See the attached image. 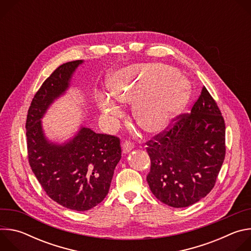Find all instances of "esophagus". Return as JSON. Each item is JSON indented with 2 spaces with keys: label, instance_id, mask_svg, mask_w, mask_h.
<instances>
[{
  "label": "esophagus",
  "instance_id": "esophagus-1",
  "mask_svg": "<svg viewBox=\"0 0 251 251\" xmlns=\"http://www.w3.org/2000/svg\"><path fill=\"white\" fill-rule=\"evenodd\" d=\"M133 148H134V145L132 144V143L129 141H126L122 146V152H123V154H128Z\"/></svg>",
  "mask_w": 251,
  "mask_h": 251
}]
</instances>
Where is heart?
Here are the masks:
<instances>
[{"instance_id": "1", "label": "heart", "mask_w": 251, "mask_h": 251, "mask_svg": "<svg viewBox=\"0 0 251 251\" xmlns=\"http://www.w3.org/2000/svg\"><path fill=\"white\" fill-rule=\"evenodd\" d=\"M105 85L111 97L133 103L135 123L146 133L156 134L168 127L187 105L191 96L189 81L162 63H137L108 74ZM95 104L102 116L113 122L120 115L118 105L98 94Z\"/></svg>"}]
</instances>
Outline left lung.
<instances>
[{"label": "left lung", "instance_id": "8db88e82", "mask_svg": "<svg viewBox=\"0 0 251 251\" xmlns=\"http://www.w3.org/2000/svg\"><path fill=\"white\" fill-rule=\"evenodd\" d=\"M151 170L147 182L165 204L187 207L214 187L226 156V124L203 86L191 114L180 115L166 133L148 143Z\"/></svg>", "mask_w": 251, "mask_h": 251}]
</instances>
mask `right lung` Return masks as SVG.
Returning <instances> with one entry per match:
<instances>
[{
    "mask_svg": "<svg viewBox=\"0 0 251 251\" xmlns=\"http://www.w3.org/2000/svg\"><path fill=\"white\" fill-rule=\"evenodd\" d=\"M82 63L69 61L53 71L35 93L25 123L28 163L34 176L51 200L77 211L88 210L105 199L121 159L118 138L97 134L83 125L62 143L46 136L42 119L66 93Z\"/></svg>",
    "mask_w": 251,
    "mask_h": 251,
    "instance_id": "right-lung-1",
    "label": "right lung"
}]
</instances>
